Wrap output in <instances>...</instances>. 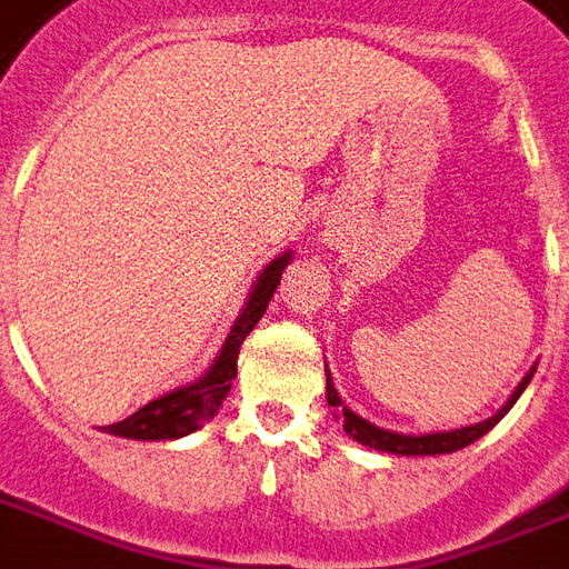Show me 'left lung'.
<instances>
[{
    "mask_svg": "<svg viewBox=\"0 0 569 569\" xmlns=\"http://www.w3.org/2000/svg\"><path fill=\"white\" fill-rule=\"evenodd\" d=\"M325 372H328V366H325ZM531 375H535V369L520 380V387L513 389V396L508 398V405H505L499 413L485 419V422L469 425V428H458V431H442V433L437 431V433H419V437H413V433L387 431V428H378V425L366 422L363 416H357L355 410H348V407L342 405L337 387L330 383V372H328V405L339 410V416H342V428H346L348 437H355L357 442H363V446H369V449L389 451V455H407V458H416V455H449V451L467 449L469 442H476L478 437H485V433L490 431V428H493V425L508 413V410H511L513 401L522 396V389L529 387Z\"/></svg>",
    "mask_w": 569,
    "mask_h": 569,
    "instance_id": "1",
    "label": "left lung"
}]
</instances>
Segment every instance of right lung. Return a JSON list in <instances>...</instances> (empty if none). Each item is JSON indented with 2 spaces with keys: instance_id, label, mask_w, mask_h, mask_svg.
I'll return each instance as SVG.
<instances>
[{
  "instance_id": "add662e5",
  "label": "right lung",
  "mask_w": 569,
  "mask_h": 569,
  "mask_svg": "<svg viewBox=\"0 0 569 569\" xmlns=\"http://www.w3.org/2000/svg\"><path fill=\"white\" fill-rule=\"evenodd\" d=\"M289 259H292V253L286 250L283 257L271 259L266 271L257 277V283L250 289V298L244 301V310H241V316L236 319L227 339H223L221 355L214 357V363L209 366V372L203 378L189 383V387H177L168 396L147 401L141 410L127 416L123 422L106 425L102 431L114 433V437H127V440H177V437L197 431L206 419H212L232 387L241 342H244L250 330L257 328L262 312L268 310V301L274 298V289L280 286V277H283V268L289 266Z\"/></svg>"
}]
</instances>
